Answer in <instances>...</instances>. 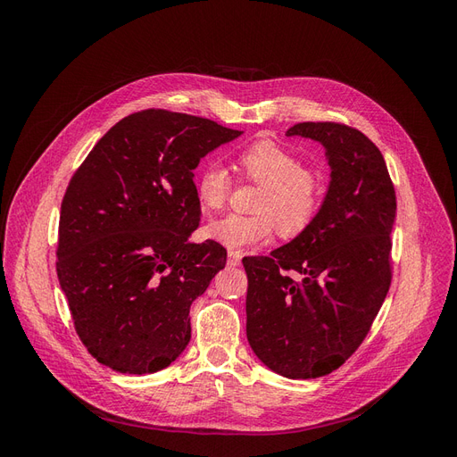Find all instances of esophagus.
Wrapping results in <instances>:
<instances>
[{
  "label": "esophagus",
  "instance_id": "obj_1",
  "mask_svg": "<svg viewBox=\"0 0 457 457\" xmlns=\"http://www.w3.org/2000/svg\"><path fill=\"white\" fill-rule=\"evenodd\" d=\"M240 261H242V253L240 252H234V250L228 252V265L230 267H238Z\"/></svg>",
  "mask_w": 457,
  "mask_h": 457
}]
</instances>
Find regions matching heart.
<instances>
[{"label":"heart","instance_id":"obj_1","mask_svg":"<svg viewBox=\"0 0 457 457\" xmlns=\"http://www.w3.org/2000/svg\"><path fill=\"white\" fill-rule=\"evenodd\" d=\"M238 168L250 181L261 185L255 200L257 215H227L205 227V237L228 247H242L267 242L274 227L284 237H295L305 230L320 210L324 183L312 168L301 165L292 150L270 139H259L238 154ZM230 175L220 163H205L196 173L195 192L205 212H217L230 195Z\"/></svg>","mask_w":457,"mask_h":457}]
</instances>
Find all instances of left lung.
<instances>
[{"label": "left lung", "instance_id": "8db88e82", "mask_svg": "<svg viewBox=\"0 0 457 457\" xmlns=\"http://www.w3.org/2000/svg\"><path fill=\"white\" fill-rule=\"evenodd\" d=\"M326 148L329 187L312 223L269 257H244L245 334L259 361L289 379L337 370L361 347L391 286L395 187L379 148L336 121L286 131Z\"/></svg>", "mask_w": 457, "mask_h": 457}]
</instances>
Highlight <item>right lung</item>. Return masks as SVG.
Wrapping results in <instances>:
<instances>
[{"label":"right lung","mask_w":457,"mask_h":457,"mask_svg":"<svg viewBox=\"0 0 457 457\" xmlns=\"http://www.w3.org/2000/svg\"><path fill=\"white\" fill-rule=\"evenodd\" d=\"M242 131L150 108L110 128L68 183L57 276L81 343L120 373L168 368L190 341V305L227 250L192 244L195 170Z\"/></svg>","instance_id":"add662e5"}]
</instances>
